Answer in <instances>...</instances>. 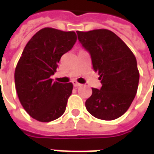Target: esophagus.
<instances>
[{
    "label": "esophagus",
    "instance_id": "1",
    "mask_svg": "<svg viewBox=\"0 0 154 154\" xmlns=\"http://www.w3.org/2000/svg\"><path fill=\"white\" fill-rule=\"evenodd\" d=\"M73 86L74 87H76V88H77V87H80V86H82L81 83H79V82H77L74 81L73 82Z\"/></svg>",
    "mask_w": 154,
    "mask_h": 154
}]
</instances>
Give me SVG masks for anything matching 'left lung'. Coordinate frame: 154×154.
Masks as SVG:
<instances>
[{
	"instance_id": "8db88e82",
	"label": "left lung",
	"mask_w": 154,
	"mask_h": 154,
	"mask_svg": "<svg viewBox=\"0 0 154 154\" xmlns=\"http://www.w3.org/2000/svg\"><path fill=\"white\" fill-rule=\"evenodd\" d=\"M78 40L90 53L93 67L102 87L92 88L87 110L100 120L112 121L124 115L134 99L139 82L137 60L124 41L112 31H77Z\"/></svg>"
}]
</instances>
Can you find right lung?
<instances>
[{"instance_id": "obj_1", "label": "right lung", "mask_w": 154, "mask_h": 154, "mask_svg": "<svg viewBox=\"0 0 154 154\" xmlns=\"http://www.w3.org/2000/svg\"><path fill=\"white\" fill-rule=\"evenodd\" d=\"M77 41L73 31L45 28L26 45L15 69V87L21 104L30 116L50 122L61 116L72 92V82H53L51 77L61 56Z\"/></svg>"}]
</instances>
